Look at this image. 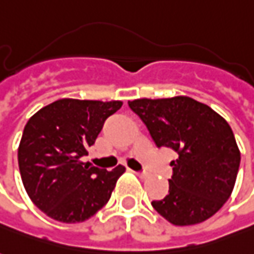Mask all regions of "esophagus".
<instances>
[{
	"label": "esophagus",
	"instance_id": "1",
	"mask_svg": "<svg viewBox=\"0 0 254 254\" xmlns=\"http://www.w3.org/2000/svg\"><path fill=\"white\" fill-rule=\"evenodd\" d=\"M134 175H137V176L141 177V179H144V177L147 176V173H145V172H134Z\"/></svg>",
	"mask_w": 254,
	"mask_h": 254
}]
</instances>
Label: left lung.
I'll return each instance as SVG.
<instances>
[{
    "mask_svg": "<svg viewBox=\"0 0 254 254\" xmlns=\"http://www.w3.org/2000/svg\"><path fill=\"white\" fill-rule=\"evenodd\" d=\"M157 147L177 152L169 194L152 207L175 226L212 217L230 198L241 152L228 122L209 106L187 96L127 102Z\"/></svg>",
    "mask_w": 254,
    "mask_h": 254,
    "instance_id": "obj_1",
    "label": "left lung"
}]
</instances>
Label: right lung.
<instances>
[{"label": "right lung", "mask_w": 254, "mask_h": 254, "mask_svg": "<svg viewBox=\"0 0 254 254\" xmlns=\"http://www.w3.org/2000/svg\"><path fill=\"white\" fill-rule=\"evenodd\" d=\"M122 102L60 99L35 113L17 150L24 189L34 205L62 223L85 221L109 202L125 168L88 166L81 157Z\"/></svg>", "instance_id": "obj_1"}]
</instances>
